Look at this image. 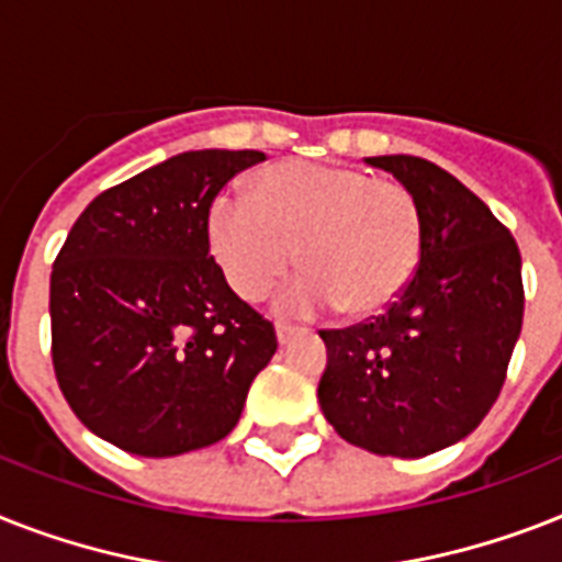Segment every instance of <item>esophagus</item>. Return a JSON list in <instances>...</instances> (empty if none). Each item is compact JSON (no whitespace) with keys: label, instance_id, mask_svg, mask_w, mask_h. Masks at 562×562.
<instances>
[{"label":"esophagus","instance_id":"1","mask_svg":"<svg viewBox=\"0 0 562 562\" xmlns=\"http://www.w3.org/2000/svg\"><path fill=\"white\" fill-rule=\"evenodd\" d=\"M296 335V328H291V326H282V323H277V344L280 346H285L291 340V337Z\"/></svg>","mask_w":562,"mask_h":562}]
</instances>
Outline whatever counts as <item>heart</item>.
Instances as JSON below:
<instances>
[{
  "label": "heart",
  "mask_w": 562,
  "mask_h": 562,
  "mask_svg": "<svg viewBox=\"0 0 562 562\" xmlns=\"http://www.w3.org/2000/svg\"><path fill=\"white\" fill-rule=\"evenodd\" d=\"M207 241L241 300H262L300 262L305 271L277 300L280 314L375 317L422 266L424 218L404 184L355 167L282 161L250 178V199H213Z\"/></svg>",
  "instance_id": "obj_1"
}]
</instances>
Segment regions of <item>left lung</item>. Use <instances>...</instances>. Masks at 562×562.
I'll return each mask as SVG.
<instances>
[{
	"label": "left lung",
	"instance_id": "left-lung-1",
	"mask_svg": "<svg viewBox=\"0 0 562 562\" xmlns=\"http://www.w3.org/2000/svg\"><path fill=\"white\" fill-rule=\"evenodd\" d=\"M367 164L422 207V266L381 317L321 331L317 398L349 445L422 459L471 436L494 407L522 328V259L508 227L447 170L415 155Z\"/></svg>",
	"mask_w": 562,
	"mask_h": 562
}]
</instances>
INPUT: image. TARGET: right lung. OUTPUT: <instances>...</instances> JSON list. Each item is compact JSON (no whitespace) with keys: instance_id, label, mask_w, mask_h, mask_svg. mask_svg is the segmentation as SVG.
<instances>
[{"instance_id":"1","label":"right lung","mask_w":562,"mask_h":562,"mask_svg":"<svg viewBox=\"0 0 562 562\" xmlns=\"http://www.w3.org/2000/svg\"><path fill=\"white\" fill-rule=\"evenodd\" d=\"M257 149L172 155L100 193L52 271V358L68 407L109 445L164 459L239 422L277 335L210 257L207 210Z\"/></svg>"}]
</instances>
